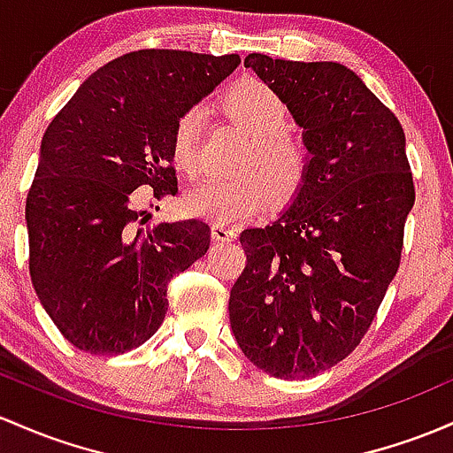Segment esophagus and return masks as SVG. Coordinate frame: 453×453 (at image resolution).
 <instances>
[{"mask_svg": "<svg viewBox=\"0 0 453 453\" xmlns=\"http://www.w3.org/2000/svg\"><path fill=\"white\" fill-rule=\"evenodd\" d=\"M212 238L219 242H230L236 238V230L223 226V223H212Z\"/></svg>", "mask_w": 453, "mask_h": 453, "instance_id": "esophagus-1", "label": "esophagus"}]
</instances>
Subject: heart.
<instances>
[{
    "instance_id": "b5f03b06",
    "label": "heart",
    "mask_w": 453,
    "mask_h": 453,
    "mask_svg": "<svg viewBox=\"0 0 453 453\" xmlns=\"http://www.w3.org/2000/svg\"><path fill=\"white\" fill-rule=\"evenodd\" d=\"M223 113L251 135L232 178H208L182 197L188 215L217 223H238L268 202L288 203L305 185L311 148L290 122V105L275 88L256 77L238 79L221 94ZM172 163L185 176L200 172V113L187 109L176 118L170 139Z\"/></svg>"
}]
</instances>
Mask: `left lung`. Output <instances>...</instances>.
Returning <instances> with one entry per match:
<instances>
[{
    "label": "left lung",
    "mask_w": 453,
    "mask_h": 453,
    "mask_svg": "<svg viewBox=\"0 0 453 453\" xmlns=\"http://www.w3.org/2000/svg\"><path fill=\"white\" fill-rule=\"evenodd\" d=\"M245 66L288 101L311 167L288 211L241 234L230 325L253 365L310 379L361 344L400 268L415 203L404 128L344 64L250 53Z\"/></svg>",
    "instance_id": "left-lung-1"
}]
</instances>
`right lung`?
I'll return each instance as SVG.
<instances>
[{
    "instance_id": "obj_1",
    "label": "right lung",
    "mask_w": 453,
    "mask_h": 453,
    "mask_svg": "<svg viewBox=\"0 0 453 453\" xmlns=\"http://www.w3.org/2000/svg\"><path fill=\"white\" fill-rule=\"evenodd\" d=\"M241 64L236 53L142 49L92 73L47 127L27 191L29 275L68 342L122 355L150 340L167 283L211 247L200 219L142 230L133 191H178L170 139L176 118Z\"/></svg>"
}]
</instances>
